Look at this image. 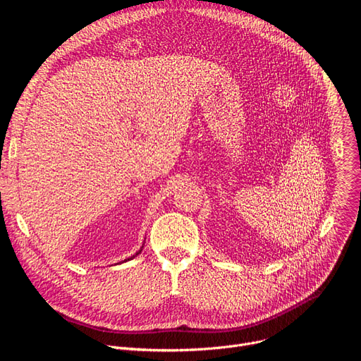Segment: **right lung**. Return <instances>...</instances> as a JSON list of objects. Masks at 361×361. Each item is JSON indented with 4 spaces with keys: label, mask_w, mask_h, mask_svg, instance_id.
Masks as SVG:
<instances>
[{
    "label": "right lung",
    "mask_w": 361,
    "mask_h": 361,
    "mask_svg": "<svg viewBox=\"0 0 361 361\" xmlns=\"http://www.w3.org/2000/svg\"><path fill=\"white\" fill-rule=\"evenodd\" d=\"M142 249H143V245H142V247H140V250H139V252H137V253H136V255H135V256H133V257H136V256H137V255H139V253H140V252H142ZM133 257H128V259H126V260H124V262H127V260H130V259H133Z\"/></svg>",
    "instance_id": "right-lung-1"
}]
</instances>
